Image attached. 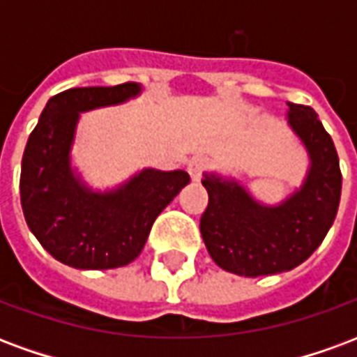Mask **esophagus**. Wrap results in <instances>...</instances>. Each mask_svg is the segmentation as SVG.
<instances>
[{
  "label": "esophagus",
  "instance_id": "esophagus-1",
  "mask_svg": "<svg viewBox=\"0 0 357 357\" xmlns=\"http://www.w3.org/2000/svg\"><path fill=\"white\" fill-rule=\"evenodd\" d=\"M206 158H202V156H193L189 164H187V172H189V176L195 179V181H199L202 178V172L206 170Z\"/></svg>",
  "mask_w": 357,
  "mask_h": 357
}]
</instances>
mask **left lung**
<instances>
[{"label": "left lung", "instance_id": "8db88e82", "mask_svg": "<svg viewBox=\"0 0 357 357\" xmlns=\"http://www.w3.org/2000/svg\"><path fill=\"white\" fill-rule=\"evenodd\" d=\"M289 105V124L312 160L300 191L279 206L256 202L237 181L204 174L208 206L201 235L212 260L235 275L260 277L296 268L314 255L335 222L342 174L331 135L315 110Z\"/></svg>", "mask_w": 357, "mask_h": 357}]
</instances>
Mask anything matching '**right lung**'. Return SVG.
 <instances>
[{
    "label": "right lung",
    "instance_id": "right-lung-1",
    "mask_svg": "<svg viewBox=\"0 0 357 357\" xmlns=\"http://www.w3.org/2000/svg\"><path fill=\"white\" fill-rule=\"evenodd\" d=\"M139 93L126 82L112 88H73L51 97L20 168V204L30 231L55 260L78 269H112L133 262L156 216L191 181L183 170H143L109 193L82 185L70 168V145L84 110Z\"/></svg>",
    "mask_w": 357,
    "mask_h": 357
}]
</instances>
